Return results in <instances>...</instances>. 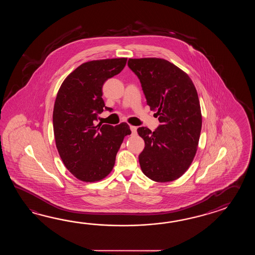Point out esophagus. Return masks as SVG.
Returning a JSON list of instances; mask_svg holds the SVG:
<instances>
[{"label": "esophagus", "mask_w": 255, "mask_h": 255, "mask_svg": "<svg viewBox=\"0 0 255 255\" xmlns=\"http://www.w3.org/2000/svg\"><path fill=\"white\" fill-rule=\"evenodd\" d=\"M130 129H131V132L133 134L136 133V127H135V126H130Z\"/></svg>", "instance_id": "34e87169"}]
</instances>
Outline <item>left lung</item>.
<instances>
[{
    "label": "left lung",
    "mask_w": 255,
    "mask_h": 255,
    "mask_svg": "<svg viewBox=\"0 0 255 255\" xmlns=\"http://www.w3.org/2000/svg\"><path fill=\"white\" fill-rule=\"evenodd\" d=\"M150 110L160 125L152 132L137 128L145 141L138 156L141 170L157 182L179 179L193 161L201 135V105L193 82L184 71L156 57L129 58Z\"/></svg>",
    "instance_id": "1"
}]
</instances>
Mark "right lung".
Segmentation results:
<instances>
[{"label":"right lung","instance_id":"obj_1","mask_svg":"<svg viewBox=\"0 0 255 255\" xmlns=\"http://www.w3.org/2000/svg\"><path fill=\"white\" fill-rule=\"evenodd\" d=\"M127 58L93 60L79 65L60 87L53 112L55 145L62 161L76 179L95 182L114 168L117 153L129 126L95 125L105 106L102 87L120 74Z\"/></svg>","mask_w":255,"mask_h":255}]
</instances>
